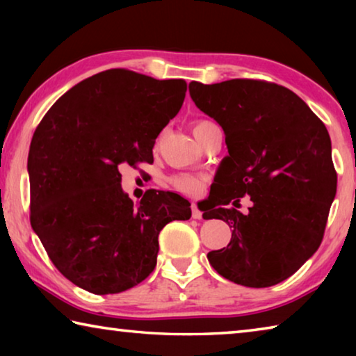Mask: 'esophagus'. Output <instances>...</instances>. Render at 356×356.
Returning <instances> with one entry per match:
<instances>
[{"instance_id": "esophagus-1", "label": "esophagus", "mask_w": 356, "mask_h": 356, "mask_svg": "<svg viewBox=\"0 0 356 356\" xmlns=\"http://www.w3.org/2000/svg\"><path fill=\"white\" fill-rule=\"evenodd\" d=\"M191 216L195 220H201L202 218V212L200 210V207L196 206V204H191Z\"/></svg>"}]
</instances>
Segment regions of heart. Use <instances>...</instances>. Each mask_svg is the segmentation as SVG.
<instances>
[{
	"mask_svg": "<svg viewBox=\"0 0 356 356\" xmlns=\"http://www.w3.org/2000/svg\"><path fill=\"white\" fill-rule=\"evenodd\" d=\"M209 120H196L195 124H193V134H196L200 131V129L202 127L204 124H207ZM171 185L174 188H177L180 193H185V195H190V196H195V195H200L202 191L204 185H206V179L202 176H195V174H176V176L171 177Z\"/></svg>",
	"mask_w": 356,
	"mask_h": 356,
	"instance_id": "heart-1",
	"label": "heart"
}]
</instances>
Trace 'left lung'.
Masks as SVG:
<instances>
[{
	"label": "left lung",
	"instance_id": "obj_1",
	"mask_svg": "<svg viewBox=\"0 0 356 356\" xmlns=\"http://www.w3.org/2000/svg\"><path fill=\"white\" fill-rule=\"evenodd\" d=\"M201 111L218 122L229 155L216 174L204 218L232 227L226 248L207 259L222 278L246 287L287 280L323 240L337 176L325 124L291 89L252 78L190 83ZM250 195L248 214L225 209Z\"/></svg>",
	"mask_w": 356,
	"mask_h": 356
}]
</instances>
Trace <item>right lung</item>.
Listing matches in <instances>:
<instances>
[{
  "label": "right lung",
  "mask_w": 356,
  "mask_h": 356,
  "mask_svg": "<svg viewBox=\"0 0 356 356\" xmlns=\"http://www.w3.org/2000/svg\"><path fill=\"white\" fill-rule=\"evenodd\" d=\"M185 92V80L110 69L69 89L35 129L29 221L53 265L84 291L140 284L156 265L161 229L190 220V202L176 193H144L135 207L119 172L120 163L154 161L156 136Z\"/></svg>",
  "instance_id": "obj_1"
}]
</instances>
